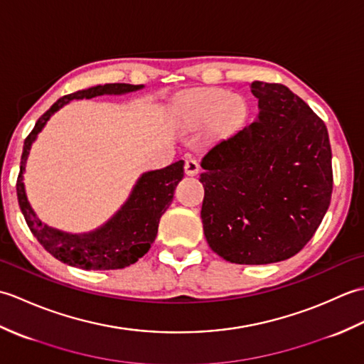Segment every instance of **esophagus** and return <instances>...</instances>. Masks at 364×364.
I'll use <instances>...</instances> for the list:
<instances>
[{"label":"esophagus","instance_id":"34e87169","mask_svg":"<svg viewBox=\"0 0 364 364\" xmlns=\"http://www.w3.org/2000/svg\"><path fill=\"white\" fill-rule=\"evenodd\" d=\"M198 168H200V166H198V162H197L196 158L188 156L186 161H184V172H186V175H189V176L197 175Z\"/></svg>","mask_w":364,"mask_h":364}]
</instances>
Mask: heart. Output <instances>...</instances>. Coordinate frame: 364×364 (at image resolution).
I'll list each match as a JSON object with an SVG mask.
<instances>
[{
    "mask_svg": "<svg viewBox=\"0 0 364 364\" xmlns=\"http://www.w3.org/2000/svg\"><path fill=\"white\" fill-rule=\"evenodd\" d=\"M184 109L192 120L215 119L219 129H230L242 117L244 105L225 90H203L184 100Z\"/></svg>",
    "mask_w": 364,
    "mask_h": 364,
    "instance_id": "heart-1",
    "label": "heart"
}]
</instances>
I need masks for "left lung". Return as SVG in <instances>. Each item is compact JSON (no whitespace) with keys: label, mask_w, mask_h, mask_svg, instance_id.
Here are the masks:
<instances>
[{"label":"left lung","mask_w":364,"mask_h":364,"mask_svg":"<svg viewBox=\"0 0 364 364\" xmlns=\"http://www.w3.org/2000/svg\"><path fill=\"white\" fill-rule=\"evenodd\" d=\"M258 119L205 153L206 241L236 264H270L299 253L326 215L331 146L326 123L278 82L255 81Z\"/></svg>","instance_id":"obj_1"}]
</instances>
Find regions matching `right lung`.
Here are the masks:
<instances>
[{"label":"right lung","mask_w":364,"mask_h":364,"mask_svg":"<svg viewBox=\"0 0 364 364\" xmlns=\"http://www.w3.org/2000/svg\"><path fill=\"white\" fill-rule=\"evenodd\" d=\"M142 87V84L134 86V84L115 82L64 95L38 117L36 127L25 139L17 178L20 210L25 215L31 233L36 236L43 249L68 266L86 270H111L134 264L139 258H142L154 242L161 215L166 213L172 202L176 184L181 181L184 175V161H176L161 170L144 173L139 178L128 202L105 227L87 235H68L43 225L28 203L25 186H23V170H25L31 144L36 141L37 134L41 133L51 115L70 100L94 98L105 94L120 95Z\"/></svg>","instance_id":"right-lung-1"}]
</instances>
